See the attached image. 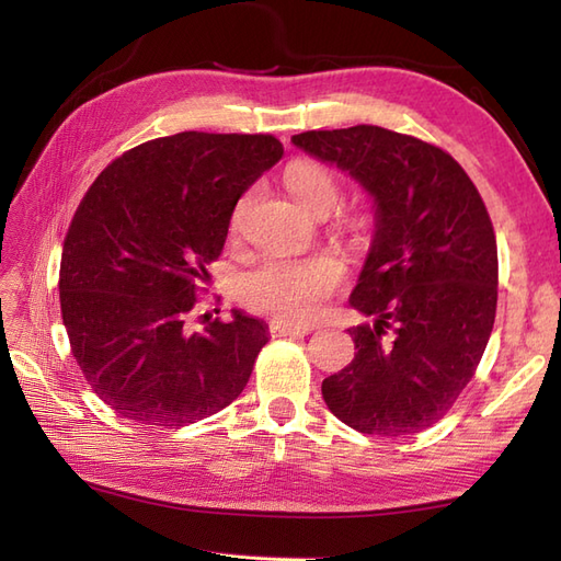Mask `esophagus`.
Instances as JSON below:
<instances>
[{
  "mask_svg": "<svg viewBox=\"0 0 561 561\" xmlns=\"http://www.w3.org/2000/svg\"><path fill=\"white\" fill-rule=\"evenodd\" d=\"M316 325H296V323H282V320H272L270 332L274 337H284V335H308L313 332Z\"/></svg>",
  "mask_w": 561,
  "mask_h": 561,
  "instance_id": "esophagus-1",
  "label": "esophagus"
}]
</instances>
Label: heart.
<instances>
[{"label":"heart","mask_w":561,"mask_h":561,"mask_svg":"<svg viewBox=\"0 0 561 561\" xmlns=\"http://www.w3.org/2000/svg\"><path fill=\"white\" fill-rule=\"evenodd\" d=\"M284 183H287L296 205L311 217L320 211L330 214L340 199L335 175L313 161H294L284 173ZM243 207L245 199L233 211V231L241 224ZM352 226L364 231L366 219L356 217ZM342 277V262L332 255L267 257L241 279V299L255 311L306 323V320H313L323 311L325 301L340 287Z\"/></svg>","instance_id":"obj_1"}]
</instances>
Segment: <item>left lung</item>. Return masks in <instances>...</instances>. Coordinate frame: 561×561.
I'll list each match as a JSON object with an SVG mask.
<instances>
[{"mask_svg":"<svg viewBox=\"0 0 561 561\" xmlns=\"http://www.w3.org/2000/svg\"><path fill=\"white\" fill-rule=\"evenodd\" d=\"M296 149L371 199L374 236L350 304L354 359L323 400L362 434L404 436L444 416L470 383L496 316V238L478 187L444 149L376 125L313 129Z\"/></svg>","mask_w":561,"mask_h":561,"instance_id":"1","label":"left lung"}]
</instances>
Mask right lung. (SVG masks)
Masks as SVG:
<instances>
[{"label": "right lung", "instance_id": "add662e5", "mask_svg": "<svg viewBox=\"0 0 561 561\" xmlns=\"http://www.w3.org/2000/svg\"><path fill=\"white\" fill-rule=\"evenodd\" d=\"M272 135L181 133L129 149L71 219L59 306L71 354L93 392L125 420L185 426L241 396L265 320L233 308L190 332L236 202L282 159Z\"/></svg>", "mask_w": 561, "mask_h": 561}]
</instances>
